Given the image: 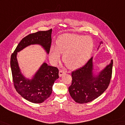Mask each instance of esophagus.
Wrapping results in <instances>:
<instances>
[{"label":"esophagus","instance_id":"obj_1","mask_svg":"<svg viewBox=\"0 0 125 125\" xmlns=\"http://www.w3.org/2000/svg\"><path fill=\"white\" fill-rule=\"evenodd\" d=\"M65 73H66V72L64 70H60V71H59V76L61 77V76H63L64 74H65Z\"/></svg>","mask_w":125,"mask_h":125}]
</instances>
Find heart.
I'll return each instance as SVG.
<instances>
[{
  "label": "heart",
  "instance_id": "obj_1",
  "mask_svg": "<svg viewBox=\"0 0 125 125\" xmlns=\"http://www.w3.org/2000/svg\"><path fill=\"white\" fill-rule=\"evenodd\" d=\"M93 48V42L89 36L65 33L61 35L56 41V47L52 46L50 59L54 64L60 62L61 54L63 60L70 69L83 66L88 61Z\"/></svg>",
  "mask_w": 125,
  "mask_h": 125
}]
</instances>
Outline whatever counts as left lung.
<instances>
[{
    "instance_id": "left-lung-1",
    "label": "left lung",
    "mask_w": 125,
    "mask_h": 125,
    "mask_svg": "<svg viewBox=\"0 0 125 125\" xmlns=\"http://www.w3.org/2000/svg\"><path fill=\"white\" fill-rule=\"evenodd\" d=\"M101 43H102L101 42ZM113 60L100 72L97 77L92 74L93 57L86 64L72 72V83L69 87V93L75 102L87 103L102 94L108 88L111 79Z\"/></svg>"
}]
</instances>
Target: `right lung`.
I'll return each mask as SVG.
<instances>
[{"instance_id":"right-lung-1","label":"right lung","mask_w":125,"mask_h":125,"mask_svg":"<svg viewBox=\"0 0 125 125\" xmlns=\"http://www.w3.org/2000/svg\"><path fill=\"white\" fill-rule=\"evenodd\" d=\"M52 29L40 31L25 37L17 46L10 57V67L14 88L25 99L34 103H41L50 96L52 86L59 78V69L44 63L32 79H27L20 72L16 59L17 52L32 44H39L48 53L52 42Z\"/></svg>"}]
</instances>
